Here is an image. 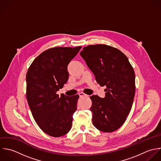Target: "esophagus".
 <instances>
[{
	"mask_svg": "<svg viewBox=\"0 0 161 161\" xmlns=\"http://www.w3.org/2000/svg\"><path fill=\"white\" fill-rule=\"evenodd\" d=\"M79 95H80V97H87V96H88L87 95L85 94V93H83V92L80 93H79Z\"/></svg>",
	"mask_w": 161,
	"mask_h": 161,
	"instance_id": "1",
	"label": "esophagus"
}]
</instances>
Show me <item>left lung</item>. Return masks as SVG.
I'll list each match as a JSON object with an SVG mask.
<instances>
[{
	"instance_id": "1",
	"label": "left lung",
	"mask_w": 161,
	"mask_h": 161,
	"mask_svg": "<svg viewBox=\"0 0 161 161\" xmlns=\"http://www.w3.org/2000/svg\"><path fill=\"white\" fill-rule=\"evenodd\" d=\"M80 55L97 82L107 87L104 98L90 97L93 124L100 131L114 132L124 124L132 106L136 92L134 70L121 51L105 44L84 47Z\"/></svg>"
}]
</instances>
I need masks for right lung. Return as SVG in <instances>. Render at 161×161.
<instances>
[{
  "instance_id": "1",
  "label": "right lung",
  "mask_w": 161,
  "mask_h": 161,
  "mask_svg": "<svg viewBox=\"0 0 161 161\" xmlns=\"http://www.w3.org/2000/svg\"><path fill=\"white\" fill-rule=\"evenodd\" d=\"M81 46L56 47L39 54L26 75V97L33 118L46 134L59 137L72 126L79 95L59 97L56 92L66 83L68 65Z\"/></svg>"
}]
</instances>
